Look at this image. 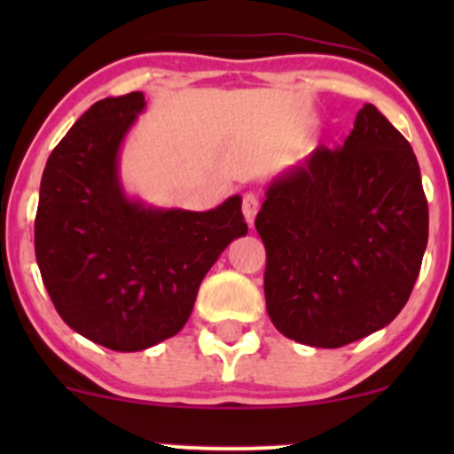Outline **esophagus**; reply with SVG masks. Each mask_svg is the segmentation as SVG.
I'll return each instance as SVG.
<instances>
[{
    "mask_svg": "<svg viewBox=\"0 0 454 454\" xmlns=\"http://www.w3.org/2000/svg\"><path fill=\"white\" fill-rule=\"evenodd\" d=\"M258 207H260L258 194H254V192H247V194L243 196V215H245V220H247L249 226L254 223V217H256Z\"/></svg>",
    "mask_w": 454,
    "mask_h": 454,
    "instance_id": "esophagus-1",
    "label": "esophagus"
}]
</instances>
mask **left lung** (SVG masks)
Here are the masks:
<instances>
[{
  "label": "left lung",
  "instance_id": "left-lung-1",
  "mask_svg": "<svg viewBox=\"0 0 454 454\" xmlns=\"http://www.w3.org/2000/svg\"><path fill=\"white\" fill-rule=\"evenodd\" d=\"M256 231L281 335L314 348L372 335L408 303L429 239L414 151L364 104L343 147L320 145L269 185Z\"/></svg>",
  "mask_w": 454,
  "mask_h": 454
}]
</instances>
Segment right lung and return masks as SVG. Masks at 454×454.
I'll return each instance as SVG.
<instances>
[{"label":"right lung","instance_id":"right-lung-1","mask_svg":"<svg viewBox=\"0 0 454 454\" xmlns=\"http://www.w3.org/2000/svg\"><path fill=\"white\" fill-rule=\"evenodd\" d=\"M143 108L132 91L81 114L49 155L35 213V260L57 314L117 352L176 335L207 270L247 234L241 196L202 213L129 200L119 147Z\"/></svg>","mask_w":454,"mask_h":454}]
</instances>
